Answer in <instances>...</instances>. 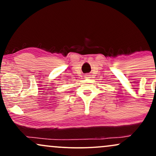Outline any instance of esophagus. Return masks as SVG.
Returning a JSON list of instances; mask_svg holds the SVG:
<instances>
[{
  "label": "esophagus",
  "mask_w": 156,
  "mask_h": 156,
  "mask_svg": "<svg viewBox=\"0 0 156 156\" xmlns=\"http://www.w3.org/2000/svg\"><path fill=\"white\" fill-rule=\"evenodd\" d=\"M89 75H87V76H86V77H85V78H89Z\"/></svg>",
  "instance_id": "1"
}]
</instances>
